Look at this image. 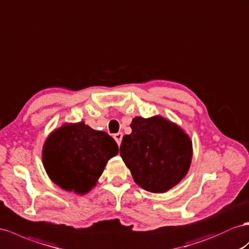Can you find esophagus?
<instances>
[{
  "label": "esophagus",
  "mask_w": 249,
  "mask_h": 249,
  "mask_svg": "<svg viewBox=\"0 0 249 249\" xmlns=\"http://www.w3.org/2000/svg\"><path fill=\"white\" fill-rule=\"evenodd\" d=\"M113 138H114V140H116V142L118 143V145H121V142H122V139H123V133L118 132L113 136Z\"/></svg>",
  "instance_id": "esophagus-1"
}]
</instances>
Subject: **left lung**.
<instances>
[{"label":"left lung","instance_id":"1","mask_svg":"<svg viewBox=\"0 0 249 249\" xmlns=\"http://www.w3.org/2000/svg\"><path fill=\"white\" fill-rule=\"evenodd\" d=\"M125 135L120 155L133 180L150 193L161 194L179 184L188 173L193 142L179 125L161 116L136 117Z\"/></svg>","mask_w":249,"mask_h":249}]
</instances>
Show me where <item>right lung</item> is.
Instances as JSON below:
<instances>
[{"instance_id": "add662e5", "label": "right lung", "mask_w": 249, "mask_h": 249, "mask_svg": "<svg viewBox=\"0 0 249 249\" xmlns=\"http://www.w3.org/2000/svg\"><path fill=\"white\" fill-rule=\"evenodd\" d=\"M118 152L116 141L105 131L94 130L84 122L65 123L46 139L42 160L54 184L85 195L95 186L108 160Z\"/></svg>"}]
</instances>
